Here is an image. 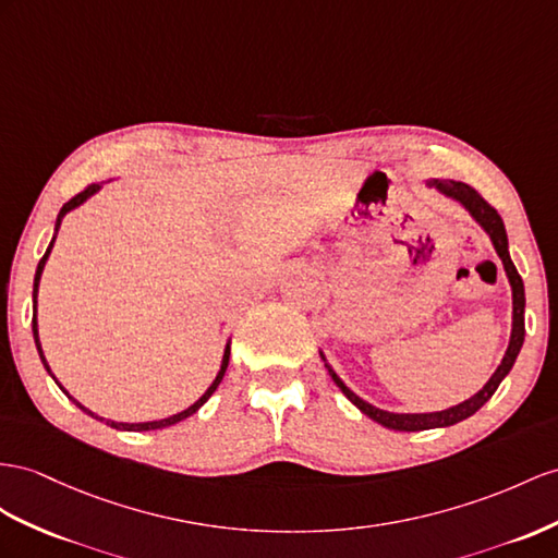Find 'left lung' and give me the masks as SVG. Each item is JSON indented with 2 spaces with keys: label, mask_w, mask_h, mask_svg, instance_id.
<instances>
[{
  "label": "left lung",
  "mask_w": 558,
  "mask_h": 558,
  "mask_svg": "<svg viewBox=\"0 0 558 558\" xmlns=\"http://www.w3.org/2000/svg\"><path fill=\"white\" fill-rule=\"evenodd\" d=\"M426 189H434L442 197H448V199H452V203L460 205L469 214V217L483 228V233L490 238L497 256L502 259L505 274H507L509 288H511V335H509L507 351L502 355V363L497 365L493 377L483 384V389L476 391L471 398H466V401L457 403L452 408H446V410H438V412H389V410H381L373 403L363 401L359 393H353L347 387L344 379L335 373V367L327 363L325 353L320 351V359L327 367V373H330L332 381L339 387V391L344 393L349 401L363 412V415H367L369 420L381 424V426L393 428V432H426V428H442V426H452V424L474 415L476 410H481L485 403L490 401V396L497 391L499 381L509 375V369L513 367V363H517V355L523 347V337H525V323H523L525 290H523V280L519 276V270H517V266H513L511 256H509V240H507L505 221L499 219V214L488 203H485V199L474 189H471V185H466L462 181L428 179Z\"/></svg>",
  "instance_id": "8db88e82"
}]
</instances>
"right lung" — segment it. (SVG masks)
<instances>
[{
    "label": "right lung",
    "instance_id": "1",
    "mask_svg": "<svg viewBox=\"0 0 558 558\" xmlns=\"http://www.w3.org/2000/svg\"><path fill=\"white\" fill-rule=\"evenodd\" d=\"M104 189V183H94V185H89L87 191L84 193H80V195H75L73 199H70V203H65L63 207H61V211H59V217H56V223H53V238H51V242H49V247H47V252H45V256H41L39 259V264H37V270H35V282H33V337H35V347H37V353H39V361H41V365H45V369L47 373L51 375V379L59 384V389L70 398V401H73L82 412H87L89 417H94V420H101V422H106V424H110L112 428H118V432H155V428H165V426H171V424H179V422H183L185 417H191V415H195V412L203 408L207 401H209V396L217 391V387L221 384V379H223V375H226V367H228V359H231V337H228V341H226V349H223V359H221V367H219V373H217V377H214V381L209 384L207 387V391L197 398V401L191 405V408H185V410H181V412H177V415H171V417H165V420H155V422H116V420H106V417H98L96 412H92L89 408H84L80 401H75L73 396H70L65 389H63V384L53 377V373H51V367H49V363H47V359H45V351H41V341H39V325H37V294H39V280H41V274H45V266H47V259H49V254H51V250H53V242H56V235H59V228H61V221L65 219V214H70V211H75L77 207H82L84 203H87L89 197H94L98 191Z\"/></svg>",
    "mask_w": 558,
    "mask_h": 558
}]
</instances>
